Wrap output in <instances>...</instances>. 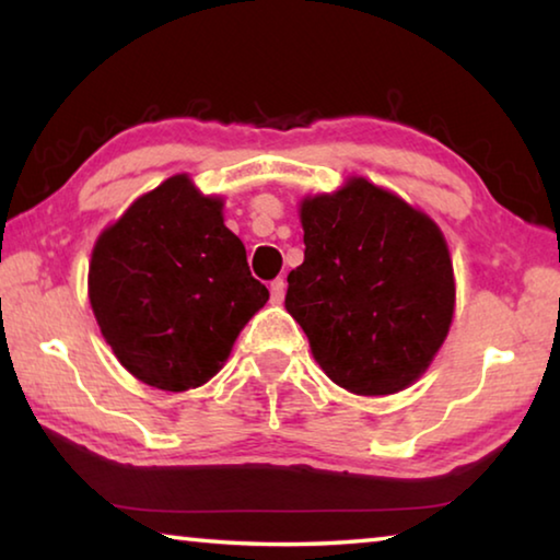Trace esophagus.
Listing matches in <instances>:
<instances>
[{
	"mask_svg": "<svg viewBox=\"0 0 560 560\" xmlns=\"http://www.w3.org/2000/svg\"><path fill=\"white\" fill-rule=\"evenodd\" d=\"M269 289H271V303H281L283 301V293H287V281L273 279Z\"/></svg>",
	"mask_w": 560,
	"mask_h": 560,
	"instance_id": "esophagus-1",
	"label": "esophagus"
}]
</instances>
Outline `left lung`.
Listing matches in <instances>:
<instances>
[{
  "label": "left lung",
  "mask_w": 560,
  "mask_h": 560,
  "mask_svg": "<svg viewBox=\"0 0 560 560\" xmlns=\"http://www.w3.org/2000/svg\"><path fill=\"white\" fill-rule=\"evenodd\" d=\"M303 264L289 273L287 311L318 365L355 395L415 383L447 338L454 273L428 214L353 177L301 205Z\"/></svg>",
  "instance_id": "obj_1"
}]
</instances>
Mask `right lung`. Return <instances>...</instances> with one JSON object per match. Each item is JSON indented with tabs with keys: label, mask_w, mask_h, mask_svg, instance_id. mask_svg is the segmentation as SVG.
<instances>
[{
	"label": "right lung",
	"mask_w": 560,
	"mask_h": 560,
	"mask_svg": "<svg viewBox=\"0 0 560 560\" xmlns=\"http://www.w3.org/2000/svg\"><path fill=\"white\" fill-rule=\"evenodd\" d=\"M89 299L120 363L145 385L179 393L220 373L269 289L224 226L222 200L175 175L98 236Z\"/></svg>",
	"instance_id": "obj_1"
}]
</instances>
